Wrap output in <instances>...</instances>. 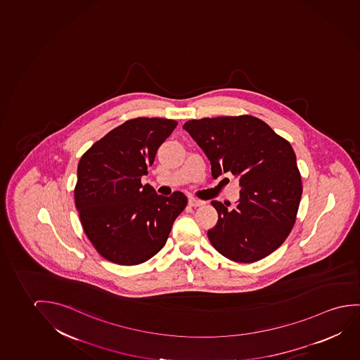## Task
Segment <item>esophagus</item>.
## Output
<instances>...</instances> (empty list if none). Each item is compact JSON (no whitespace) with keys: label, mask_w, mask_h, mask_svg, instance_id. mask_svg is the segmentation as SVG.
Listing matches in <instances>:
<instances>
[{"label":"esophagus","mask_w":360,"mask_h":360,"mask_svg":"<svg viewBox=\"0 0 360 360\" xmlns=\"http://www.w3.org/2000/svg\"><path fill=\"white\" fill-rule=\"evenodd\" d=\"M188 203H189L191 207H193V208H198V207H202V205H203L204 202L203 200H200V199L189 198Z\"/></svg>","instance_id":"esophagus-1"}]
</instances>
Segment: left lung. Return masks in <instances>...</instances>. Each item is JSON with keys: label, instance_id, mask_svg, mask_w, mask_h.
<instances>
[{"label": "left lung", "instance_id": "8db88e82", "mask_svg": "<svg viewBox=\"0 0 360 360\" xmlns=\"http://www.w3.org/2000/svg\"><path fill=\"white\" fill-rule=\"evenodd\" d=\"M183 129L212 163V176L239 177L233 210L213 200L218 223L208 230L214 249L235 262L261 260L283 244L296 223L302 179L288 141L251 115L189 120Z\"/></svg>", "mask_w": 360, "mask_h": 360}]
</instances>
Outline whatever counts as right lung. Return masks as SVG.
<instances>
[{
    "instance_id": "1",
    "label": "right lung",
    "mask_w": 360,
    "mask_h": 360,
    "mask_svg": "<svg viewBox=\"0 0 360 360\" xmlns=\"http://www.w3.org/2000/svg\"><path fill=\"white\" fill-rule=\"evenodd\" d=\"M177 124L161 117L127 120L80 158L75 207L88 239L106 260L131 266L151 259L186 208L182 192L163 197L141 183Z\"/></svg>"
}]
</instances>
